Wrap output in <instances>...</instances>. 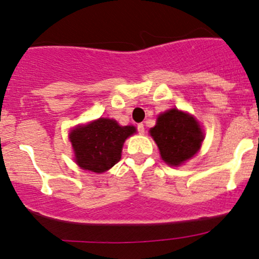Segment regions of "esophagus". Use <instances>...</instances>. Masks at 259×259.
Listing matches in <instances>:
<instances>
[{
	"label": "esophagus",
	"mask_w": 259,
	"mask_h": 259,
	"mask_svg": "<svg viewBox=\"0 0 259 259\" xmlns=\"http://www.w3.org/2000/svg\"><path fill=\"white\" fill-rule=\"evenodd\" d=\"M138 132H139V134H141V135L145 133V126H144V124H142V123L138 124Z\"/></svg>",
	"instance_id": "obj_1"
}]
</instances>
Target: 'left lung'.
Listing matches in <instances>:
<instances>
[{"mask_svg": "<svg viewBox=\"0 0 259 259\" xmlns=\"http://www.w3.org/2000/svg\"><path fill=\"white\" fill-rule=\"evenodd\" d=\"M150 134L162 159L173 167L194 157L203 141V133L195 118L175 108L160 114Z\"/></svg>", "mask_w": 259, "mask_h": 259, "instance_id": "left-lung-1", "label": "left lung"}]
</instances>
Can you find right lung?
I'll use <instances>...</instances> for the list:
<instances>
[{
  "mask_svg": "<svg viewBox=\"0 0 259 259\" xmlns=\"http://www.w3.org/2000/svg\"><path fill=\"white\" fill-rule=\"evenodd\" d=\"M134 126H120L113 119L100 118L86 126H78L69 134L76 163L86 170L103 173L120 159L121 148Z\"/></svg>",
  "mask_w": 259,
  "mask_h": 259,
  "instance_id": "add662e5",
  "label": "right lung"
}]
</instances>
